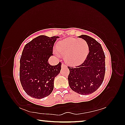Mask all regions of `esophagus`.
Masks as SVG:
<instances>
[{"label": "esophagus", "mask_w": 125, "mask_h": 125, "mask_svg": "<svg viewBox=\"0 0 125 125\" xmlns=\"http://www.w3.org/2000/svg\"><path fill=\"white\" fill-rule=\"evenodd\" d=\"M66 67V65H65L64 64H63V63H62V64H61V67L62 68H64Z\"/></svg>", "instance_id": "34e87169"}]
</instances>
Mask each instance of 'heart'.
<instances>
[{
  "label": "heart",
  "mask_w": 125,
  "mask_h": 125,
  "mask_svg": "<svg viewBox=\"0 0 125 125\" xmlns=\"http://www.w3.org/2000/svg\"><path fill=\"white\" fill-rule=\"evenodd\" d=\"M57 51L54 50L55 56L60 57L61 54L65 57V61L71 65H76L83 63L87 57L89 52L86 41L75 38H68L59 42Z\"/></svg>",
  "instance_id": "heart-1"
}]
</instances>
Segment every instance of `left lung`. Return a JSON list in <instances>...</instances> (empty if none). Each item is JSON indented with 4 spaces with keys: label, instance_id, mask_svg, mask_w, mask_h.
<instances>
[{
    "label": "left lung",
    "instance_id": "obj_1",
    "mask_svg": "<svg viewBox=\"0 0 125 125\" xmlns=\"http://www.w3.org/2000/svg\"><path fill=\"white\" fill-rule=\"evenodd\" d=\"M87 42L89 52L85 61L75 67H69L68 77L71 89L78 94H92L102 84L105 72V56L101 45L89 36H78Z\"/></svg>",
    "mask_w": 125,
    "mask_h": 125
}]
</instances>
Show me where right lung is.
I'll use <instances>...</instances> for the list:
<instances>
[{
  "instance_id": "1",
  "label": "right lung",
  "mask_w": 125,
  "mask_h": 125,
  "mask_svg": "<svg viewBox=\"0 0 125 125\" xmlns=\"http://www.w3.org/2000/svg\"><path fill=\"white\" fill-rule=\"evenodd\" d=\"M59 37L40 35L23 49L20 60V80L23 89L32 98H45L53 90L54 79L60 73L61 63L52 65L48 62Z\"/></svg>"
}]
</instances>
